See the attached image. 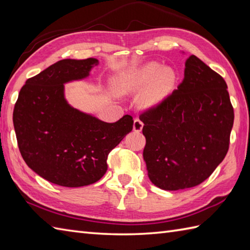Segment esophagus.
Masks as SVG:
<instances>
[{"label": "esophagus", "mask_w": 250, "mask_h": 250, "mask_svg": "<svg viewBox=\"0 0 250 250\" xmlns=\"http://www.w3.org/2000/svg\"><path fill=\"white\" fill-rule=\"evenodd\" d=\"M143 126H144V124H143V121L141 119H139V118H136L134 120V124H133V130L135 132H141L142 129H143Z\"/></svg>", "instance_id": "obj_1"}]
</instances>
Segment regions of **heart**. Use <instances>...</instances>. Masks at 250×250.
Returning <instances> with one entry per match:
<instances>
[{
    "mask_svg": "<svg viewBox=\"0 0 250 250\" xmlns=\"http://www.w3.org/2000/svg\"><path fill=\"white\" fill-rule=\"evenodd\" d=\"M175 83V74L169 68H163L157 62H151L130 73L120 79L119 91L122 93L141 91L148 85L142 94V103L152 106L160 102Z\"/></svg>",
    "mask_w": 250,
    "mask_h": 250,
    "instance_id": "1",
    "label": "heart"
}]
</instances>
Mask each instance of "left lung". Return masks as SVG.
Returning a JSON list of instances; mask_svg holds the SVG:
<instances>
[{
  "label": "left lung",
  "instance_id": "8db88e82",
  "mask_svg": "<svg viewBox=\"0 0 250 250\" xmlns=\"http://www.w3.org/2000/svg\"><path fill=\"white\" fill-rule=\"evenodd\" d=\"M227 88L218 73L191 55L177 89L142 111L143 156L153 185L163 190L195 187L224 160L234 121Z\"/></svg>",
  "mask_w": 250,
  "mask_h": 250
}]
</instances>
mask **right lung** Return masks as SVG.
<instances>
[{"label":"right lung","instance_id":"1","mask_svg":"<svg viewBox=\"0 0 250 250\" xmlns=\"http://www.w3.org/2000/svg\"><path fill=\"white\" fill-rule=\"evenodd\" d=\"M98 64L93 58L61 60L29 78L19 92L13 121L20 153L52 184L97 183L107 171L108 153L133 129L130 115L107 124L66 103L63 83L87 77Z\"/></svg>","mask_w":250,"mask_h":250}]
</instances>
